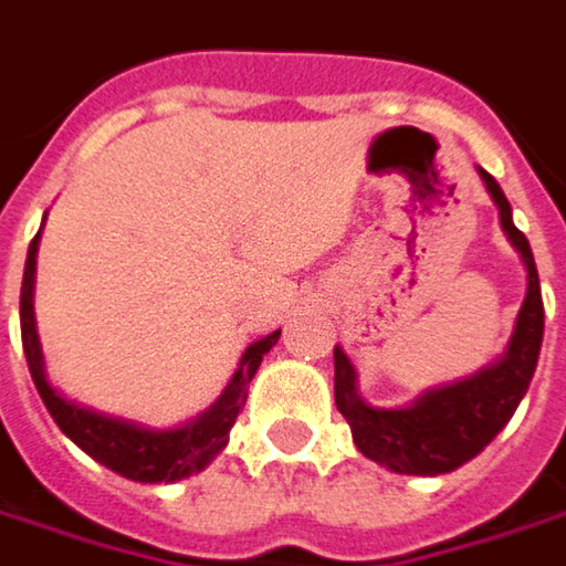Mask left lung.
Returning a JSON list of instances; mask_svg holds the SVG:
<instances>
[{"label":"left lung","instance_id":"obj_1","mask_svg":"<svg viewBox=\"0 0 566 566\" xmlns=\"http://www.w3.org/2000/svg\"><path fill=\"white\" fill-rule=\"evenodd\" d=\"M506 240L526 265V301L516 313V326L504 355L481 367L465 380L424 389L411 406L377 408L357 392V370L348 355L335 345V406L352 424L357 450L399 475H447L465 465L506 428L523 402L545 335V307L538 269L526 234L513 224V209L497 180L481 170Z\"/></svg>","mask_w":566,"mask_h":566}]
</instances>
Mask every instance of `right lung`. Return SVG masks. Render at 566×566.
I'll use <instances>...</instances> for the list:
<instances>
[{
    "mask_svg": "<svg viewBox=\"0 0 566 566\" xmlns=\"http://www.w3.org/2000/svg\"><path fill=\"white\" fill-rule=\"evenodd\" d=\"M38 247L40 231L28 247V262H24V279H21V345L28 357V370L34 377L40 399L60 430L91 459L107 465L111 472L142 484H170V481L189 479L202 472L214 455L228 447V433L234 428L237 415L247 402V386L256 377L262 355L279 342L282 329L253 342L234 370L224 392L214 399L202 415L186 421L180 428H148L129 418H116L107 411L87 408L60 389L46 377L43 367V348H40L38 319H34V279H38Z\"/></svg>",
    "mask_w": 566,
    "mask_h": 566,
    "instance_id": "1",
    "label": "right lung"
}]
</instances>
